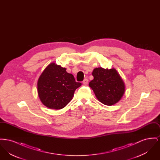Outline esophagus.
<instances>
[{
	"mask_svg": "<svg viewBox=\"0 0 160 160\" xmlns=\"http://www.w3.org/2000/svg\"><path fill=\"white\" fill-rule=\"evenodd\" d=\"M88 79H87V78H85L84 80H83V83L84 84V85H86V84H88Z\"/></svg>",
	"mask_w": 160,
	"mask_h": 160,
	"instance_id": "esophagus-1",
	"label": "esophagus"
}]
</instances>
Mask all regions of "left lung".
I'll list each match as a JSON object with an SVG mask.
<instances>
[{"mask_svg":"<svg viewBox=\"0 0 160 160\" xmlns=\"http://www.w3.org/2000/svg\"><path fill=\"white\" fill-rule=\"evenodd\" d=\"M92 76L93 79L89 85L101 103L110 106L121 99L125 86L116 69L96 68L92 71Z\"/></svg>","mask_w":160,"mask_h":160,"instance_id":"left-lung-1","label":"left lung"}]
</instances>
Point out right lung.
Returning <instances> with one entry per match:
<instances>
[{"label":"right lung","mask_w":160,"mask_h":160,"mask_svg":"<svg viewBox=\"0 0 160 160\" xmlns=\"http://www.w3.org/2000/svg\"><path fill=\"white\" fill-rule=\"evenodd\" d=\"M82 85L65 68L50 63L39 77L38 97L45 106L55 110L64 108L72 100L76 89Z\"/></svg>","instance_id":"obj_1"}]
</instances>
